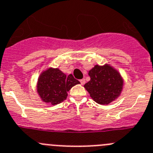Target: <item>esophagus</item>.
Segmentation results:
<instances>
[{
    "mask_svg": "<svg viewBox=\"0 0 153 153\" xmlns=\"http://www.w3.org/2000/svg\"><path fill=\"white\" fill-rule=\"evenodd\" d=\"M79 82H80L81 85H84L86 81H85V79H80V80H79Z\"/></svg>",
    "mask_w": 153,
    "mask_h": 153,
    "instance_id": "1",
    "label": "esophagus"
}]
</instances>
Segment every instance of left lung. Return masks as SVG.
Here are the masks:
<instances>
[{"label": "left lung", "instance_id": "left-lung-1", "mask_svg": "<svg viewBox=\"0 0 153 153\" xmlns=\"http://www.w3.org/2000/svg\"><path fill=\"white\" fill-rule=\"evenodd\" d=\"M90 80L84 85L90 97L98 104L108 105L120 96L124 79L112 66L95 65L89 71Z\"/></svg>", "mask_w": 153, "mask_h": 153}]
</instances>
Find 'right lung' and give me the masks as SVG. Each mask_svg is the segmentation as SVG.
I'll return each mask as SVG.
<instances>
[{"mask_svg":"<svg viewBox=\"0 0 153 153\" xmlns=\"http://www.w3.org/2000/svg\"><path fill=\"white\" fill-rule=\"evenodd\" d=\"M80 82L58 68L49 67L40 74L37 81V92L42 101L52 105L59 104L67 97V92Z\"/></svg>","mask_w":153,"mask_h":153,"instance_id":"add662e5","label":"right lung"}]
</instances>
